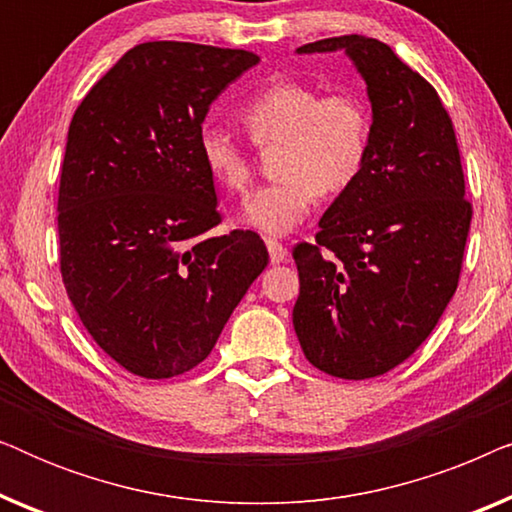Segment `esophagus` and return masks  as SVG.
<instances>
[{
    "label": "esophagus",
    "mask_w": 512,
    "mask_h": 512,
    "mask_svg": "<svg viewBox=\"0 0 512 512\" xmlns=\"http://www.w3.org/2000/svg\"><path fill=\"white\" fill-rule=\"evenodd\" d=\"M265 244H268V251H270V261L272 263H284L286 261V256H289V249L284 247L282 242H277V240H265Z\"/></svg>",
    "instance_id": "1"
}]
</instances>
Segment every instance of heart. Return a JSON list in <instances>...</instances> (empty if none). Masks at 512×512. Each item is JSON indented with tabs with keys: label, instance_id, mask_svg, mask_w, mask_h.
Segmentation results:
<instances>
[{
	"label": "heart",
	"instance_id": "obj_1",
	"mask_svg": "<svg viewBox=\"0 0 512 512\" xmlns=\"http://www.w3.org/2000/svg\"><path fill=\"white\" fill-rule=\"evenodd\" d=\"M240 121L251 142L275 153L277 181L244 200L240 219L268 235L298 228L319 195L352 186L368 156L370 114L354 93L321 95L300 81H277L244 104ZM198 156L209 177L233 193L251 184V160L226 130L205 123Z\"/></svg>",
	"mask_w": 512,
	"mask_h": 512
}]
</instances>
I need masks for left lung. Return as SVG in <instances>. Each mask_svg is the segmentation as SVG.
I'll return each instance as SVG.
<instances>
[{
    "label": "left lung",
    "mask_w": 512,
    "mask_h": 512,
    "mask_svg": "<svg viewBox=\"0 0 512 512\" xmlns=\"http://www.w3.org/2000/svg\"><path fill=\"white\" fill-rule=\"evenodd\" d=\"M345 51L373 107L359 177L293 249V328L305 359L342 380L384 375L443 317L459 284L471 202L450 116L426 79L382 41L347 34L298 53Z\"/></svg>",
    "instance_id": "8db88e82"
}]
</instances>
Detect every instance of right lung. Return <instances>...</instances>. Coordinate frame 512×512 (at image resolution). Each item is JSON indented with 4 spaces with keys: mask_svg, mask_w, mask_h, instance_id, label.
Here are the masks:
<instances>
[{
    "mask_svg": "<svg viewBox=\"0 0 512 512\" xmlns=\"http://www.w3.org/2000/svg\"><path fill=\"white\" fill-rule=\"evenodd\" d=\"M258 55L188 41L130 48L69 123L58 195L60 272L93 340L146 380L212 352L268 265L254 230L221 223L198 130Z\"/></svg>",
    "mask_w": 512,
    "mask_h": 512,
    "instance_id": "add662e5",
    "label": "right lung"
}]
</instances>
